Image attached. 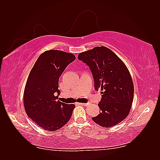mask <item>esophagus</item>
Returning <instances> with one entry per match:
<instances>
[{"label":"esophagus","mask_w":160,"mask_h":160,"mask_svg":"<svg viewBox=\"0 0 160 160\" xmlns=\"http://www.w3.org/2000/svg\"><path fill=\"white\" fill-rule=\"evenodd\" d=\"M79 105H83V106H88L89 104L88 103H79Z\"/></svg>","instance_id":"34e87169"}]
</instances>
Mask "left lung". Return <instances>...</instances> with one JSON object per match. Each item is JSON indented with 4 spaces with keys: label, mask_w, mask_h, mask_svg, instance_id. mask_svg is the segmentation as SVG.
Returning <instances> with one entry per match:
<instances>
[{
    "label": "left lung",
    "mask_w": 160,
    "mask_h": 160,
    "mask_svg": "<svg viewBox=\"0 0 160 160\" xmlns=\"http://www.w3.org/2000/svg\"><path fill=\"white\" fill-rule=\"evenodd\" d=\"M89 67L95 89H100L101 112L92 118L104 128L118 125L126 118L132 108L134 88L132 77L124 62L106 47H96L77 57Z\"/></svg>",
    "instance_id": "8db88e82"
}]
</instances>
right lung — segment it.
I'll return each instance as SVG.
<instances>
[{
  "instance_id": "obj_1",
  "label": "right lung",
  "mask_w": 160,
  "mask_h": 160,
  "mask_svg": "<svg viewBox=\"0 0 160 160\" xmlns=\"http://www.w3.org/2000/svg\"><path fill=\"white\" fill-rule=\"evenodd\" d=\"M71 53L51 49L39 56L32 68L23 95L27 115L44 130L54 132L69 122L75 108L57 100L59 79L67 66L75 61Z\"/></svg>"
}]
</instances>
